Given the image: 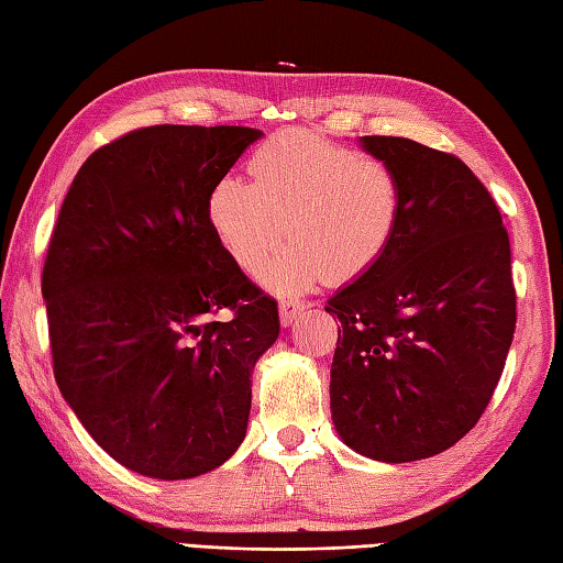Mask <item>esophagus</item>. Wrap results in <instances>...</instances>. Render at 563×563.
I'll use <instances>...</instances> for the list:
<instances>
[{"mask_svg":"<svg viewBox=\"0 0 563 563\" xmlns=\"http://www.w3.org/2000/svg\"><path fill=\"white\" fill-rule=\"evenodd\" d=\"M305 312V305L302 302H292V300H285L280 302V324L283 327H292V322L297 317Z\"/></svg>","mask_w":563,"mask_h":563,"instance_id":"obj_1","label":"esophagus"}]
</instances>
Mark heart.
<instances>
[{"label":"heart","instance_id":"b5f03b06","mask_svg":"<svg viewBox=\"0 0 563 563\" xmlns=\"http://www.w3.org/2000/svg\"><path fill=\"white\" fill-rule=\"evenodd\" d=\"M253 183L222 175L207 222L234 266L256 273L288 229L292 244L261 273L278 292L324 278L351 283L388 256L405 219V187L388 163L305 129L280 131L253 151Z\"/></svg>","mask_w":563,"mask_h":563}]
</instances>
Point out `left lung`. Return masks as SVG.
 I'll use <instances>...</instances> for the list:
<instances>
[{
    "label": "left lung",
    "mask_w": 563,
    "mask_h": 563,
    "mask_svg": "<svg viewBox=\"0 0 563 563\" xmlns=\"http://www.w3.org/2000/svg\"><path fill=\"white\" fill-rule=\"evenodd\" d=\"M405 187L388 256L329 297L341 329L332 420L349 449L385 464L442 454L500 380L515 334L510 239L464 161L400 136H361Z\"/></svg>",
    "instance_id": "8db88e82"
}]
</instances>
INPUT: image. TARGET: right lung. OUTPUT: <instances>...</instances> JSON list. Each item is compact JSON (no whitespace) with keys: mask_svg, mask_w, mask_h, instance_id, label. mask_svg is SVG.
I'll list each match as a JSON object with an SVG mask.
<instances>
[{"mask_svg":"<svg viewBox=\"0 0 563 563\" xmlns=\"http://www.w3.org/2000/svg\"><path fill=\"white\" fill-rule=\"evenodd\" d=\"M261 136L131 131L82 163L63 200L41 280L55 383L95 442L141 476H202L246 437L278 305L217 244L207 197ZM222 309L232 317L214 320Z\"/></svg>","mask_w":563,"mask_h":563,"instance_id":"obj_1","label":"right lung"}]
</instances>
